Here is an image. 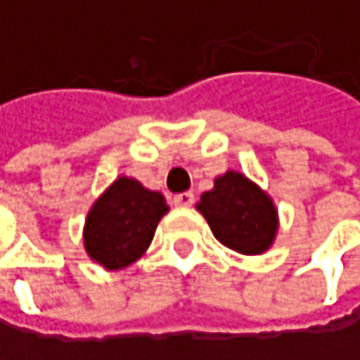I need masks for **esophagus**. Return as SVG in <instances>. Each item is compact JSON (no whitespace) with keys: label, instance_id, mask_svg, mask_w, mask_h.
<instances>
[{"label":"esophagus","instance_id":"1","mask_svg":"<svg viewBox=\"0 0 360 360\" xmlns=\"http://www.w3.org/2000/svg\"><path fill=\"white\" fill-rule=\"evenodd\" d=\"M173 204H175V206H181V208L191 206V204H193V193H191V191H183V193L173 195Z\"/></svg>","mask_w":360,"mask_h":360}]
</instances>
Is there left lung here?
<instances>
[{
  "mask_svg": "<svg viewBox=\"0 0 360 360\" xmlns=\"http://www.w3.org/2000/svg\"><path fill=\"white\" fill-rule=\"evenodd\" d=\"M195 208L214 238L240 254H264L277 238L279 212L273 198L240 171L219 175L214 187L200 195Z\"/></svg>",
  "mask_w": 360,
  "mask_h": 360,
  "instance_id": "obj_1",
  "label": "left lung"
}]
</instances>
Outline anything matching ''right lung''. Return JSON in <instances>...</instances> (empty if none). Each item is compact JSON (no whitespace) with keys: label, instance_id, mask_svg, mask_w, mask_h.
Masks as SVG:
<instances>
[{"label":"right lung","instance_id":"right-lung-1","mask_svg":"<svg viewBox=\"0 0 360 360\" xmlns=\"http://www.w3.org/2000/svg\"><path fill=\"white\" fill-rule=\"evenodd\" d=\"M169 204L160 191L120 175L100 193L87 212L83 246L87 256L106 271L133 264L150 248Z\"/></svg>","mask_w":360,"mask_h":360}]
</instances>
